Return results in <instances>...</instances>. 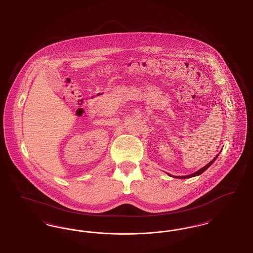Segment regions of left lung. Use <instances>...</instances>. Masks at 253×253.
Returning a JSON list of instances; mask_svg holds the SVG:
<instances>
[{
  "instance_id": "8db88e82",
  "label": "left lung",
  "mask_w": 253,
  "mask_h": 253,
  "mask_svg": "<svg viewBox=\"0 0 253 253\" xmlns=\"http://www.w3.org/2000/svg\"><path fill=\"white\" fill-rule=\"evenodd\" d=\"M218 156H219V154L210 162V163H208L206 166H204L203 168H201L200 170H198L197 172H195L193 174H191V175H188V176H176L175 178H192V177H196V176H199V175H201V174H203L207 169H208V167L211 165V164H213L214 162H215V160L218 158ZM168 176H170V177H173L172 175H170V174H168Z\"/></svg>"
}]
</instances>
